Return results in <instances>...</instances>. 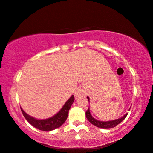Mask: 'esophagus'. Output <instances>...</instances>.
I'll use <instances>...</instances> for the list:
<instances>
[{
  "mask_svg": "<svg viewBox=\"0 0 153 153\" xmlns=\"http://www.w3.org/2000/svg\"><path fill=\"white\" fill-rule=\"evenodd\" d=\"M86 94V89L84 86H80L77 89V90L75 91V96L79 97L82 95H84Z\"/></svg>",
  "mask_w": 153,
  "mask_h": 153,
  "instance_id": "obj_1",
  "label": "esophagus"
}]
</instances>
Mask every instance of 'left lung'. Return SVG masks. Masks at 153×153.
I'll use <instances>...</instances> for the list:
<instances>
[{
    "label": "left lung",
    "mask_w": 153,
    "mask_h": 153,
    "mask_svg": "<svg viewBox=\"0 0 153 153\" xmlns=\"http://www.w3.org/2000/svg\"><path fill=\"white\" fill-rule=\"evenodd\" d=\"M87 97L88 99V100L89 101V97ZM127 113L126 114H125L123 117L120 118V119L112 120V121L101 122V121H99V120H97L96 119H94V118L91 115L89 109H88L87 112H86V117H87V120H89V121L90 122L92 125H95V126L100 127V128H102V129H109V128H112V127H114L117 125H119V124L121 123L122 121H123V120H125V118L127 117Z\"/></svg>",
    "instance_id": "left-lung-1"
}]
</instances>
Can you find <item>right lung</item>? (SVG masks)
Returning <instances> with one entry per match:
<instances>
[{
	"instance_id": "1",
	"label": "right lung",
	"mask_w": 153,
	"mask_h": 153,
	"mask_svg": "<svg viewBox=\"0 0 153 153\" xmlns=\"http://www.w3.org/2000/svg\"><path fill=\"white\" fill-rule=\"evenodd\" d=\"M74 101V97L72 95L66 101L65 105L63 106L62 109L56 114H55L54 116H53L51 118L46 120L35 119L33 117H30L28 114H27L21 108V109L24 117L26 118V120L32 126L40 130L51 131L58 128L64 123V122L66 121V118L68 117V113H69L70 107L72 105Z\"/></svg>"
}]
</instances>
